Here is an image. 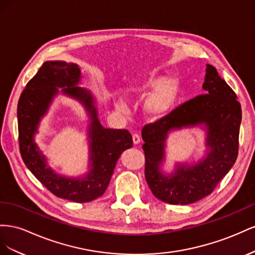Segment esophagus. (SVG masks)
Returning a JSON list of instances; mask_svg holds the SVG:
<instances>
[{
	"label": "esophagus",
	"mask_w": 255,
	"mask_h": 255,
	"mask_svg": "<svg viewBox=\"0 0 255 255\" xmlns=\"http://www.w3.org/2000/svg\"><path fill=\"white\" fill-rule=\"evenodd\" d=\"M132 140H133V144H139L140 143V141H141V137H140V135L137 134V133H133L132 134Z\"/></svg>",
	"instance_id": "obj_1"
}]
</instances>
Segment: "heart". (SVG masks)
I'll return each mask as SVG.
<instances>
[{"label":"heart","instance_id":"heart-1","mask_svg":"<svg viewBox=\"0 0 255 255\" xmlns=\"http://www.w3.org/2000/svg\"><path fill=\"white\" fill-rule=\"evenodd\" d=\"M152 87H155V90L145 99L144 111L149 118L157 120L165 116L175 106L179 93V82L174 77L164 79L163 81L159 77H148L137 91L145 93Z\"/></svg>","mask_w":255,"mask_h":255}]
</instances>
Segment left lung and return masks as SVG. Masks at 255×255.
<instances>
[{
  "label": "left lung",
  "instance_id": "1",
  "mask_svg": "<svg viewBox=\"0 0 255 255\" xmlns=\"http://www.w3.org/2000/svg\"><path fill=\"white\" fill-rule=\"evenodd\" d=\"M203 89L205 94L186 101L142 130L146 183L157 199L169 204H190L212 193L238 156L242 107L235 92L209 64ZM200 123L208 129V156L194 166H178L171 176H163L159 164L167 133Z\"/></svg>",
  "mask_w": 255,
  "mask_h": 255
}]
</instances>
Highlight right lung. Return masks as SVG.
I'll return each instance as SVG.
<instances>
[{
    "label": "right lung",
    "mask_w": 255,
    "mask_h": 255,
    "mask_svg": "<svg viewBox=\"0 0 255 255\" xmlns=\"http://www.w3.org/2000/svg\"><path fill=\"white\" fill-rule=\"evenodd\" d=\"M80 78L81 71L76 64L45 62L21 93L17 115L20 154L27 169L57 198L85 203L105 193L121 154L132 147V136L126 129H106L100 125L91 93L76 86ZM56 87H63L64 93L81 101L91 116L92 169L84 179L59 177L47 168L45 158L33 141L40 119L57 93Z\"/></svg>",
    "instance_id": "1"
}]
</instances>
